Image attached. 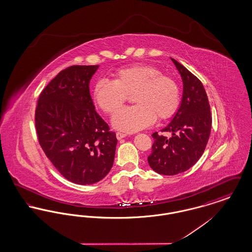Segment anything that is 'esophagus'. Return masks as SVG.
I'll return each mask as SVG.
<instances>
[{
  "label": "esophagus",
  "instance_id": "1",
  "mask_svg": "<svg viewBox=\"0 0 252 252\" xmlns=\"http://www.w3.org/2000/svg\"><path fill=\"white\" fill-rule=\"evenodd\" d=\"M116 137H117L118 140H122V139H124V138L126 137V134L122 133V132H117V133H116Z\"/></svg>",
  "mask_w": 252,
  "mask_h": 252
}]
</instances>
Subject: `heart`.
I'll list each match as a JSON object with an SVG mask.
<instances>
[{"label":"heart","mask_w":252,"mask_h":252,"mask_svg":"<svg viewBox=\"0 0 252 252\" xmlns=\"http://www.w3.org/2000/svg\"><path fill=\"white\" fill-rule=\"evenodd\" d=\"M136 106L119 111L128 95ZM94 101L106 113H113L111 124L121 131L133 133L152 126L157 117L165 120L180 107V90L170 76L147 64L122 68L113 73V81L100 79L94 88Z\"/></svg>","instance_id":"heart-1"}]
</instances>
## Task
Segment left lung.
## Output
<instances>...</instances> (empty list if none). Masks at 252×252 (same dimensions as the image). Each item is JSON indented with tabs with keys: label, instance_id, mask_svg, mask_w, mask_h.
I'll use <instances>...</instances> for the list:
<instances>
[{
	"label": "left lung",
	"instance_id": "1",
	"mask_svg": "<svg viewBox=\"0 0 252 252\" xmlns=\"http://www.w3.org/2000/svg\"><path fill=\"white\" fill-rule=\"evenodd\" d=\"M180 72L183 91L180 107L161 131L170 132L167 139L155 132L152 153L147 158L155 172L174 176L187 171L202 156L208 143L212 116L208 96L201 81L180 62L171 58Z\"/></svg>",
	"mask_w": 252,
	"mask_h": 252
}]
</instances>
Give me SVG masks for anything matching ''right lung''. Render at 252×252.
Masks as SVG:
<instances>
[{"label":"right lung","mask_w":252,"mask_h":252,"mask_svg":"<svg viewBox=\"0 0 252 252\" xmlns=\"http://www.w3.org/2000/svg\"><path fill=\"white\" fill-rule=\"evenodd\" d=\"M98 68L75 65L61 71L40 94L36 109L37 138L45 155L65 179L80 185L108 175L118 143L90 94Z\"/></svg>","instance_id":"obj_1"}]
</instances>
